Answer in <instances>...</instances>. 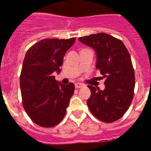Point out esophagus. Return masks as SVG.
Instances as JSON below:
<instances>
[{"label": "esophagus", "instance_id": "obj_1", "mask_svg": "<svg viewBox=\"0 0 151 151\" xmlns=\"http://www.w3.org/2000/svg\"><path fill=\"white\" fill-rule=\"evenodd\" d=\"M83 86V85L82 84V83H77L75 84L76 88H82Z\"/></svg>", "mask_w": 151, "mask_h": 151}]
</instances>
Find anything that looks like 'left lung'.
Wrapping results in <instances>:
<instances>
[{
    "label": "left lung",
    "instance_id": "1",
    "mask_svg": "<svg viewBox=\"0 0 151 151\" xmlns=\"http://www.w3.org/2000/svg\"><path fill=\"white\" fill-rule=\"evenodd\" d=\"M97 54L96 68L105 78L104 91L88 85L91 96L87 101L91 113L104 123L122 118L134 97V70L130 54L123 42L111 35L99 33L79 38Z\"/></svg>",
    "mask_w": 151,
    "mask_h": 151
}]
</instances>
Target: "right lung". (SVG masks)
Wrapping results in <instances>:
<instances>
[{
	"label": "right lung",
	"instance_id": "obj_1",
	"mask_svg": "<svg viewBox=\"0 0 151 151\" xmlns=\"http://www.w3.org/2000/svg\"><path fill=\"white\" fill-rule=\"evenodd\" d=\"M75 39H42L25 54L19 78L22 105L31 121L39 126L53 127L66 115L74 85L58 83L52 74L60 72L63 57Z\"/></svg>",
	"mask_w": 151,
	"mask_h": 151
}]
</instances>
